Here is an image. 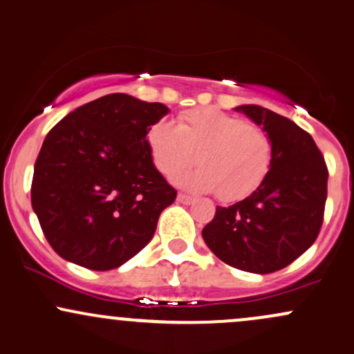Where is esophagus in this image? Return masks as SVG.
Listing matches in <instances>:
<instances>
[{"label": "esophagus", "instance_id": "obj_1", "mask_svg": "<svg viewBox=\"0 0 354 354\" xmlns=\"http://www.w3.org/2000/svg\"><path fill=\"white\" fill-rule=\"evenodd\" d=\"M177 201L180 202V204H192V202H194V197H192V196H187V194H182V192H178V196H177Z\"/></svg>", "mask_w": 354, "mask_h": 354}]
</instances>
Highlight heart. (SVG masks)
Masks as SVG:
<instances>
[{
    "instance_id": "1",
    "label": "heart",
    "mask_w": 354,
    "mask_h": 354,
    "mask_svg": "<svg viewBox=\"0 0 354 354\" xmlns=\"http://www.w3.org/2000/svg\"><path fill=\"white\" fill-rule=\"evenodd\" d=\"M158 172L176 178L196 162L198 169L182 184L198 192H216L224 202L248 197L263 184L271 167V140L257 125L217 109L178 115L177 124L158 120L145 135Z\"/></svg>"
}]
</instances>
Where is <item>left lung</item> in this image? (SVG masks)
Instances as JSON below:
<instances>
[{"label": "left lung", "mask_w": 354, "mask_h": 354, "mask_svg": "<svg viewBox=\"0 0 354 354\" xmlns=\"http://www.w3.org/2000/svg\"><path fill=\"white\" fill-rule=\"evenodd\" d=\"M237 110L268 132L271 169L251 196L217 207L202 237L225 264L269 274L291 264L316 241L324 221L328 167L311 135L295 122L259 105Z\"/></svg>", "instance_id": "1"}]
</instances>
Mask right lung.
<instances>
[{
    "label": "right lung",
    "mask_w": 354,
    "mask_h": 354,
    "mask_svg": "<svg viewBox=\"0 0 354 354\" xmlns=\"http://www.w3.org/2000/svg\"><path fill=\"white\" fill-rule=\"evenodd\" d=\"M167 112L162 103L112 93L50 130L35 162L31 205L58 256L110 271L149 244L160 212L177 197L145 140Z\"/></svg>",
    "instance_id": "add662e5"
}]
</instances>
